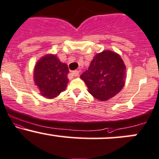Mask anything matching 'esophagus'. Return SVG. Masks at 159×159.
<instances>
[{
  "label": "esophagus",
  "instance_id": "esophagus-1",
  "mask_svg": "<svg viewBox=\"0 0 159 159\" xmlns=\"http://www.w3.org/2000/svg\"><path fill=\"white\" fill-rule=\"evenodd\" d=\"M71 74H72V75H73V76H75V77H78V75H79V71H78V70H75V71H72V73H71Z\"/></svg>",
  "mask_w": 159,
  "mask_h": 159
}]
</instances>
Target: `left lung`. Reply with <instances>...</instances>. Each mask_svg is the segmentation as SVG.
I'll list each match as a JSON object with an SVG mask.
<instances>
[{"label": "left lung", "instance_id": "8db88e82", "mask_svg": "<svg viewBox=\"0 0 159 159\" xmlns=\"http://www.w3.org/2000/svg\"><path fill=\"white\" fill-rule=\"evenodd\" d=\"M80 78L94 98L106 101L115 97L125 86L126 66L119 54L103 50L94 56L88 69Z\"/></svg>", "mask_w": 159, "mask_h": 159}]
</instances>
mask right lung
<instances>
[{"label":"right lung","mask_w":159,"mask_h":159,"mask_svg":"<svg viewBox=\"0 0 159 159\" xmlns=\"http://www.w3.org/2000/svg\"><path fill=\"white\" fill-rule=\"evenodd\" d=\"M69 71L56 54L49 53L39 59L34 68V81L40 94L48 99L56 98L66 90Z\"/></svg>","instance_id":"add662e5"}]
</instances>
